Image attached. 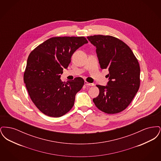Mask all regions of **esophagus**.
Instances as JSON below:
<instances>
[{
	"mask_svg": "<svg viewBox=\"0 0 161 161\" xmlns=\"http://www.w3.org/2000/svg\"><path fill=\"white\" fill-rule=\"evenodd\" d=\"M84 84L87 86H94V84H93V83H88L87 81H84Z\"/></svg>",
	"mask_w": 161,
	"mask_h": 161,
	"instance_id": "34e87169",
	"label": "esophagus"
}]
</instances>
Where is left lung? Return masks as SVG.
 I'll return each mask as SVG.
<instances>
[{
    "label": "left lung",
    "instance_id": "1",
    "mask_svg": "<svg viewBox=\"0 0 161 161\" xmlns=\"http://www.w3.org/2000/svg\"><path fill=\"white\" fill-rule=\"evenodd\" d=\"M87 39L94 46L102 69H108L106 86L97 85L100 93L93 101L101 111L118 114L125 110L140 86V66L130 47L111 36L95 35Z\"/></svg>",
    "mask_w": 161,
    "mask_h": 161
}]
</instances>
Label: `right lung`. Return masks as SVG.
<instances>
[{
  "label": "right lung",
  "mask_w": 161,
  "mask_h": 161,
  "mask_svg": "<svg viewBox=\"0 0 161 161\" xmlns=\"http://www.w3.org/2000/svg\"><path fill=\"white\" fill-rule=\"evenodd\" d=\"M88 42L84 37H54L31 51L23 80L32 101L45 115L60 117L72 108L84 80L77 77L63 82L60 74L68 68L74 53Z\"/></svg>",
  "instance_id": "add662e5"
}]
</instances>
